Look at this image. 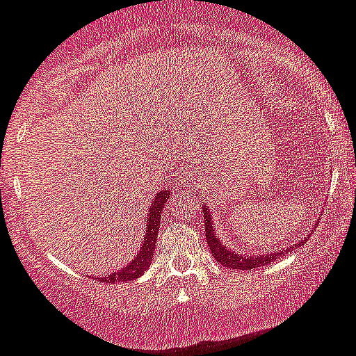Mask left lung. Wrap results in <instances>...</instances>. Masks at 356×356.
I'll list each match as a JSON object with an SVG mask.
<instances>
[{
	"instance_id": "left-lung-1",
	"label": "left lung",
	"mask_w": 356,
	"mask_h": 356,
	"mask_svg": "<svg viewBox=\"0 0 356 356\" xmlns=\"http://www.w3.org/2000/svg\"><path fill=\"white\" fill-rule=\"evenodd\" d=\"M202 213H204V234H206V243H208L209 250H211L213 257L216 259V262L222 264V266L229 267V269H238V270H252L255 267H262V266H269L270 262H274L276 259L283 257L285 253L292 252L293 248H299L306 238L300 239L296 246H290L286 250H274V253H266V255H243V253H236L232 250H229L227 246H223V243L220 241L218 236L215 234L213 231V222H211V216H209L208 211V206L202 208Z\"/></svg>"
}]
</instances>
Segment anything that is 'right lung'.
<instances>
[{
	"mask_svg": "<svg viewBox=\"0 0 356 356\" xmlns=\"http://www.w3.org/2000/svg\"><path fill=\"white\" fill-rule=\"evenodd\" d=\"M169 195L171 192L161 191L154 197L150 209L147 213V232H145V239L141 243V250L138 253L136 259L125 266L124 269L115 270V273L108 274V276L97 277L101 283H120V282H131V280H136L141 274L147 270V267L152 264V257L155 252V241H157V232L159 227H161V215L162 208H164L165 202L169 201Z\"/></svg>",
	"mask_w": 356,
	"mask_h": 356,
	"instance_id": "right-lung-1",
	"label": "right lung"
}]
</instances>
